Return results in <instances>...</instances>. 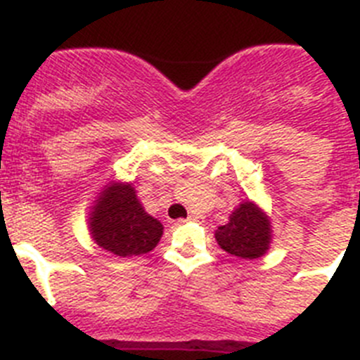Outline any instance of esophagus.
Wrapping results in <instances>:
<instances>
[{
    "instance_id": "obj_1",
    "label": "esophagus",
    "mask_w": 360,
    "mask_h": 360,
    "mask_svg": "<svg viewBox=\"0 0 360 360\" xmlns=\"http://www.w3.org/2000/svg\"><path fill=\"white\" fill-rule=\"evenodd\" d=\"M186 220H202V217H200L199 213H190V215L186 217ZM186 220L181 219V220H179V224H181V222H186Z\"/></svg>"
}]
</instances>
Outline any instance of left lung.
Masks as SVG:
<instances>
[{
    "instance_id": "obj_1",
    "label": "left lung",
    "mask_w": 360,
    "mask_h": 360,
    "mask_svg": "<svg viewBox=\"0 0 360 360\" xmlns=\"http://www.w3.org/2000/svg\"><path fill=\"white\" fill-rule=\"evenodd\" d=\"M219 245L233 257L255 260L265 255L271 244L269 217L251 200L242 202L229 217V222L215 231Z\"/></svg>"
}]
</instances>
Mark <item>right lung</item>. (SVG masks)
I'll return each mask as SVG.
<instances>
[{
    "label": "right lung",
    "instance_id": "obj_1",
    "mask_svg": "<svg viewBox=\"0 0 360 360\" xmlns=\"http://www.w3.org/2000/svg\"><path fill=\"white\" fill-rule=\"evenodd\" d=\"M91 210L93 240L116 257L145 255L163 235V224L145 212L129 183H109Z\"/></svg>",
    "mask_w": 360,
    "mask_h": 360
}]
</instances>
